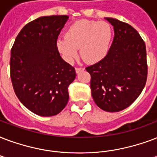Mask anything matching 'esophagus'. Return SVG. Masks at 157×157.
Instances as JSON below:
<instances>
[{
    "instance_id": "obj_1",
    "label": "esophagus",
    "mask_w": 157,
    "mask_h": 157,
    "mask_svg": "<svg viewBox=\"0 0 157 157\" xmlns=\"http://www.w3.org/2000/svg\"><path fill=\"white\" fill-rule=\"evenodd\" d=\"M85 69L82 67H76V73H80L81 71H84Z\"/></svg>"
}]
</instances>
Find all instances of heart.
<instances>
[{"label":"heart","mask_w":157,"mask_h":157,"mask_svg":"<svg viewBox=\"0 0 157 157\" xmlns=\"http://www.w3.org/2000/svg\"><path fill=\"white\" fill-rule=\"evenodd\" d=\"M113 39V29L107 22L80 20L72 23L65 37L57 40V49L66 61L72 63L78 48L86 62L95 63L107 56Z\"/></svg>","instance_id":"obj_1"}]
</instances>
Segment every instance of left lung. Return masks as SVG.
Returning a JSON list of instances; mask_svg holds the SVG:
<instances>
[{"instance_id": "8db88e82", "label": "left lung", "mask_w": 157, "mask_h": 157, "mask_svg": "<svg viewBox=\"0 0 157 157\" xmlns=\"http://www.w3.org/2000/svg\"><path fill=\"white\" fill-rule=\"evenodd\" d=\"M114 37L107 56L87 67L94 101L103 110L118 112L137 100L147 82V63L144 41L133 27L113 18Z\"/></svg>"}]
</instances>
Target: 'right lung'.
I'll return each mask as SVG.
<instances>
[{"instance_id":"1","label":"right lung","mask_w":157,"mask_h":157,"mask_svg":"<svg viewBox=\"0 0 157 157\" xmlns=\"http://www.w3.org/2000/svg\"><path fill=\"white\" fill-rule=\"evenodd\" d=\"M67 15L43 16L20 30L11 48L10 78L20 101L35 114L59 113L68 102L75 68L61 57L57 40Z\"/></svg>"}]
</instances>
